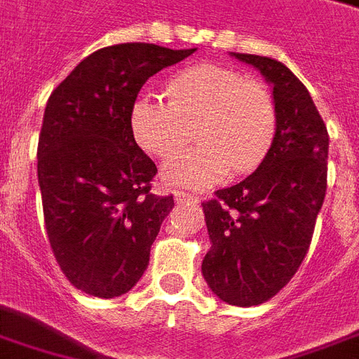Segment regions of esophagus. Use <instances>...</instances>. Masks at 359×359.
I'll use <instances>...</instances> for the list:
<instances>
[{"mask_svg": "<svg viewBox=\"0 0 359 359\" xmlns=\"http://www.w3.org/2000/svg\"><path fill=\"white\" fill-rule=\"evenodd\" d=\"M173 196L177 203H198L199 201L198 196H194V194H188V191L182 190H175Z\"/></svg>", "mask_w": 359, "mask_h": 359, "instance_id": "34e87169", "label": "esophagus"}]
</instances>
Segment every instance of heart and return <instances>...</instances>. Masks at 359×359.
<instances>
[{"mask_svg": "<svg viewBox=\"0 0 359 359\" xmlns=\"http://www.w3.org/2000/svg\"><path fill=\"white\" fill-rule=\"evenodd\" d=\"M168 101L139 97L131 107L135 143L156 158H170L184 144V125L196 124L200 147L171 158L165 182L205 188L226 175L250 173L264 161L277 135V107L269 90L220 65L201 64L165 82Z\"/></svg>", "mask_w": 359, "mask_h": 359, "instance_id": "obj_1", "label": "heart"}]
</instances>
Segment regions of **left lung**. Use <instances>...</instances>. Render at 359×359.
<instances>
[{"mask_svg": "<svg viewBox=\"0 0 359 359\" xmlns=\"http://www.w3.org/2000/svg\"><path fill=\"white\" fill-rule=\"evenodd\" d=\"M273 88L277 135L252 175L203 203L209 288L229 305L252 307L290 283L313 239L325 198L330 135L305 84L278 60L231 52Z\"/></svg>", "mask_w": 359, "mask_h": 359, "instance_id": "left-lung-1", "label": "left lung"}]
</instances>
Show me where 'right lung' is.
I'll use <instances>...</instances> for the list:
<instances>
[{"label":"right lung","instance_id":"add662e5","mask_svg":"<svg viewBox=\"0 0 359 359\" xmlns=\"http://www.w3.org/2000/svg\"><path fill=\"white\" fill-rule=\"evenodd\" d=\"M198 48L122 43L82 60L50 94L39 147L43 215L60 269L94 297L130 292L149 267L150 246L173 196H154V161L131 133V107L158 71Z\"/></svg>","mask_w":359,"mask_h":359}]
</instances>
